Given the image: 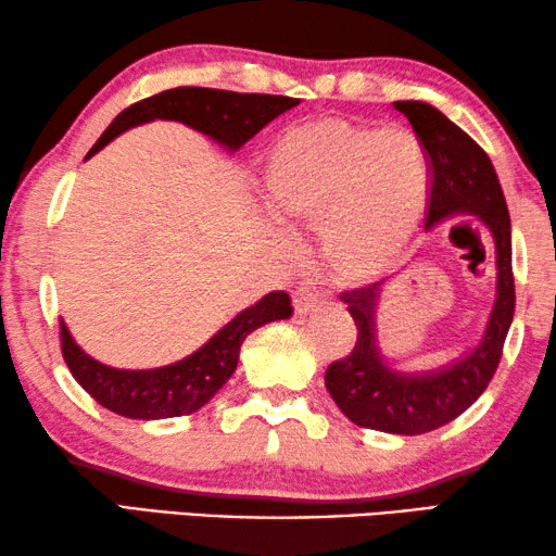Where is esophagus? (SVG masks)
<instances>
[{
    "label": "esophagus",
    "mask_w": 556,
    "mask_h": 556,
    "mask_svg": "<svg viewBox=\"0 0 556 556\" xmlns=\"http://www.w3.org/2000/svg\"><path fill=\"white\" fill-rule=\"evenodd\" d=\"M293 307H295V313H298V315H307V313H313L315 307H317V290L307 288V286L298 288L295 293H293Z\"/></svg>",
    "instance_id": "esophagus-1"
}]
</instances>
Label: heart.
Wrapping results in <instances>:
<instances>
[{
  "mask_svg": "<svg viewBox=\"0 0 556 556\" xmlns=\"http://www.w3.org/2000/svg\"><path fill=\"white\" fill-rule=\"evenodd\" d=\"M263 189L290 226H317L338 276H379L402 258L429 199V160L416 132L317 117L268 150Z\"/></svg>",
  "mask_w": 556,
  "mask_h": 556,
  "instance_id": "1",
  "label": "heart"
}]
</instances>
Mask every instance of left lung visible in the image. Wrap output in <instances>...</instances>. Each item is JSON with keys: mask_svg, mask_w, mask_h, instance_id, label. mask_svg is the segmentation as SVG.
<instances>
[{"mask_svg": "<svg viewBox=\"0 0 556 556\" xmlns=\"http://www.w3.org/2000/svg\"><path fill=\"white\" fill-rule=\"evenodd\" d=\"M394 108L412 123L429 160L431 199L426 229L456 216H476L495 243V300L480 340L458 359L431 371H402L379 350L377 313L381 283L348 290L357 342L348 357L325 371V387L352 424L399 435L441 429L478 402L493 379L515 315L513 226L503 187L483 148L451 123L439 108L421 100H396Z\"/></svg>", "mask_w": 556, "mask_h": 556, "instance_id": "obj_1", "label": "left lung"}]
</instances>
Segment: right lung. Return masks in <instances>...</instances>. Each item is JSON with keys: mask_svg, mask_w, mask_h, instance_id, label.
<instances>
[{"mask_svg": "<svg viewBox=\"0 0 556 556\" xmlns=\"http://www.w3.org/2000/svg\"><path fill=\"white\" fill-rule=\"evenodd\" d=\"M300 103L298 98L266 93L181 86L144 98L115 117L90 148L88 157L105 148L130 127L152 121H175L206 135L226 152H236L280 113ZM86 157V160H88ZM293 313L290 295L273 290L226 323L212 340L189 357L157 369H117L98 362L78 348L61 320V350L73 379L108 412L140 421L187 416L202 408L222 389L239 364L243 340L261 325L286 320Z\"/></svg>", "mask_w": 556, "mask_h": 556, "instance_id": "add662e5", "label": "right lung"}]
</instances>
